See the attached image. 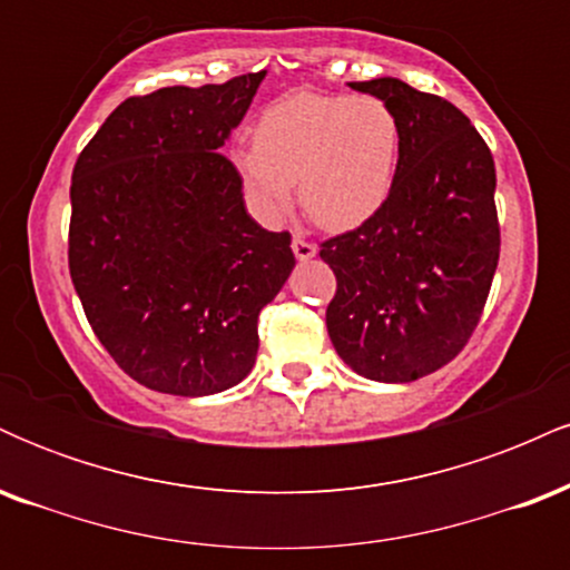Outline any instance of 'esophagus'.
<instances>
[{
	"instance_id": "1",
	"label": "esophagus",
	"mask_w": 570,
	"mask_h": 570,
	"mask_svg": "<svg viewBox=\"0 0 570 570\" xmlns=\"http://www.w3.org/2000/svg\"><path fill=\"white\" fill-rule=\"evenodd\" d=\"M292 252H294V257H297V259L316 257V246H313L307 238H303V235H294V238H292Z\"/></svg>"
}]
</instances>
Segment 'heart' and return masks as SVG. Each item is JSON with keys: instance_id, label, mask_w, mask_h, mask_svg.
<instances>
[{"instance_id": "obj_1", "label": "heart", "mask_w": 570, "mask_h": 570, "mask_svg": "<svg viewBox=\"0 0 570 570\" xmlns=\"http://www.w3.org/2000/svg\"><path fill=\"white\" fill-rule=\"evenodd\" d=\"M402 126L372 96L297 94L267 107L254 126V147L230 153L259 219L278 222L292 203L332 233L375 217L394 189Z\"/></svg>"}]
</instances>
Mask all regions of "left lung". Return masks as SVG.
Here are the masks:
<instances>
[{"instance_id":"1","label":"left lung","mask_w":570,"mask_h":570,"mask_svg":"<svg viewBox=\"0 0 570 570\" xmlns=\"http://www.w3.org/2000/svg\"><path fill=\"white\" fill-rule=\"evenodd\" d=\"M351 88L394 109L402 155L381 212L318 244L337 278L326 330L353 372L410 383L453 362L480 324L501 252L495 166L442 96L394 77Z\"/></svg>"}]
</instances>
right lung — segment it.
<instances>
[{
	"instance_id": "obj_1",
	"label": "right lung",
	"mask_w": 570,
	"mask_h": 570,
	"mask_svg": "<svg viewBox=\"0 0 570 570\" xmlns=\"http://www.w3.org/2000/svg\"><path fill=\"white\" fill-rule=\"evenodd\" d=\"M263 77L130 96L71 171V284L117 367L160 394L244 381L259 311L294 267L292 235L248 217L219 153Z\"/></svg>"
}]
</instances>
